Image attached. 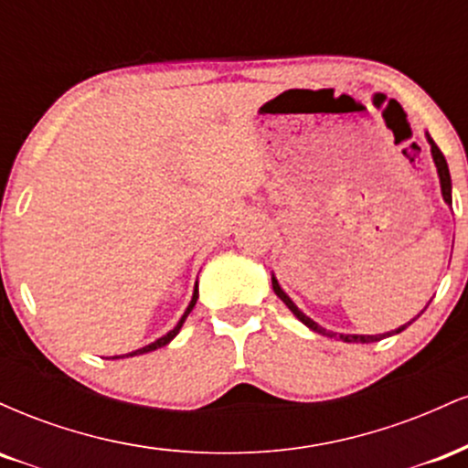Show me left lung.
Returning a JSON list of instances; mask_svg holds the SVG:
<instances>
[{"label":"left lung","instance_id":"obj_1","mask_svg":"<svg viewBox=\"0 0 468 468\" xmlns=\"http://www.w3.org/2000/svg\"><path fill=\"white\" fill-rule=\"evenodd\" d=\"M427 141H429V144H431V155H433V163H436V166H438L440 186H442V197H444V202L451 204V176H449V166H447V160H444V155H442V152H440V147H438V144L431 141V136H427ZM272 290H275V294H277V297L282 299V302L288 305V308H290V313H292L294 316H297V319L302 321V324L308 325L310 330L319 332V335L336 336L335 332H325L324 327H321V325H316L314 321L310 319V316H305V314L302 313V310L297 308V305H294L292 302H290V297H288V294L283 292L282 288H279V283H277V279H275V277H272ZM411 321H413V319H411ZM411 321H410V324L400 325L399 330H391V332H388V335H376V336H363V335H338V338H341V341H346V343H374V341H380V338H385V336L399 335V332L405 330L407 325H411Z\"/></svg>","mask_w":468,"mask_h":468}]
</instances>
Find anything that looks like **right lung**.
<instances>
[{"label":"right lung","instance_id":"obj_1","mask_svg":"<svg viewBox=\"0 0 468 468\" xmlns=\"http://www.w3.org/2000/svg\"><path fill=\"white\" fill-rule=\"evenodd\" d=\"M196 302H197V283H196V290H193V299H191L189 308L185 310V314H182V319L178 321V325H176L174 330H171V332H166V335H165V336H160L158 341H154V343H149V346L141 347V350H136V352H130V354H122V356H138V354H147V352H154V350H158V347L166 346V343H169L171 338H174L176 335H178V332H180V327H182V324H185V319H186V316H189V313H191V310H193V305H196ZM122 356H121V358H122ZM114 358H118V356H114Z\"/></svg>","mask_w":468,"mask_h":468}]
</instances>
